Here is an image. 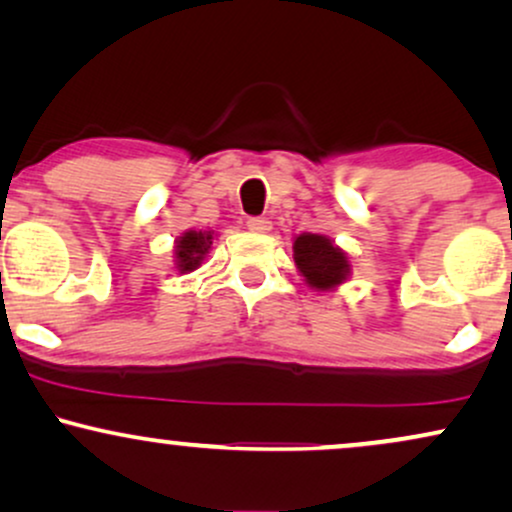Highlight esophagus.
<instances>
[{
    "instance_id": "esophagus-1",
    "label": "esophagus",
    "mask_w": 512,
    "mask_h": 512,
    "mask_svg": "<svg viewBox=\"0 0 512 512\" xmlns=\"http://www.w3.org/2000/svg\"><path fill=\"white\" fill-rule=\"evenodd\" d=\"M248 229L255 231V234H269L271 231V222L264 217H250L248 219Z\"/></svg>"
}]
</instances>
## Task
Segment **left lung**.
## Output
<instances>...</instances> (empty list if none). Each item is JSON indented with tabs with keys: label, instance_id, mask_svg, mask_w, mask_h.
<instances>
[{
	"label": "left lung",
	"instance_id": "left-lung-1",
	"mask_svg": "<svg viewBox=\"0 0 512 512\" xmlns=\"http://www.w3.org/2000/svg\"><path fill=\"white\" fill-rule=\"evenodd\" d=\"M293 260L309 288L328 293L352 276V260L328 236L300 234L293 238Z\"/></svg>",
	"mask_w": 512,
	"mask_h": 512
}]
</instances>
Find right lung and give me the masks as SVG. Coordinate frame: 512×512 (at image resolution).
Returning <instances> with one entry per match:
<instances>
[{"instance_id":"1","label":"right lung","mask_w":512,"mask_h":512,"mask_svg":"<svg viewBox=\"0 0 512 512\" xmlns=\"http://www.w3.org/2000/svg\"><path fill=\"white\" fill-rule=\"evenodd\" d=\"M212 241H215V231L212 229H189L177 236V241H174V269L179 274L196 271L208 257Z\"/></svg>"}]
</instances>
